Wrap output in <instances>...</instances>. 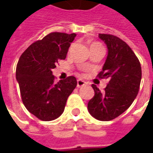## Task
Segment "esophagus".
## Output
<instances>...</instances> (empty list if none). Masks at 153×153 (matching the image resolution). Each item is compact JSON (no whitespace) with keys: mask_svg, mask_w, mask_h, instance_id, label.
<instances>
[{"mask_svg":"<svg viewBox=\"0 0 153 153\" xmlns=\"http://www.w3.org/2000/svg\"><path fill=\"white\" fill-rule=\"evenodd\" d=\"M84 85H86V82L83 81L82 79H78L77 80V87L78 88H80V87H83Z\"/></svg>","mask_w":153,"mask_h":153,"instance_id":"34e87169","label":"esophagus"}]
</instances>
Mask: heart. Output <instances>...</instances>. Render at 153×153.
<instances>
[{
    "label": "heart",
    "instance_id": "b5f03b06",
    "mask_svg": "<svg viewBox=\"0 0 153 153\" xmlns=\"http://www.w3.org/2000/svg\"><path fill=\"white\" fill-rule=\"evenodd\" d=\"M97 44H98V43H93V44H92V46H93V45H97Z\"/></svg>",
    "mask_w": 153,
    "mask_h": 153
}]
</instances>
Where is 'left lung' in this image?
I'll return each instance as SVG.
<instances>
[{
  "label": "left lung",
  "mask_w": 153,
  "mask_h": 153,
  "mask_svg": "<svg viewBox=\"0 0 153 153\" xmlns=\"http://www.w3.org/2000/svg\"><path fill=\"white\" fill-rule=\"evenodd\" d=\"M98 37L106 45L108 53L98 78L108 79L103 92L93 84L94 96L88 103L91 115L98 120L109 121L131 106L137 97L142 78L140 62L128 44L111 34Z\"/></svg>",
  "instance_id": "left-lung-1"
}]
</instances>
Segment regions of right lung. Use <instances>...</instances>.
<instances>
[{
  "label": "right lung",
  "instance_id": "right-lung-1",
  "mask_svg": "<svg viewBox=\"0 0 153 153\" xmlns=\"http://www.w3.org/2000/svg\"><path fill=\"white\" fill-rule=\"evenodd\" d=\"M75 33H51L30 45L22 54L16 68L23 103L29 112L44 121L58 118L77 85L76 78L55 83L52 70L65 60Z\"/></svg>",
  "mask_w": 153,
  "mask_h": 153
}]
</instances>
